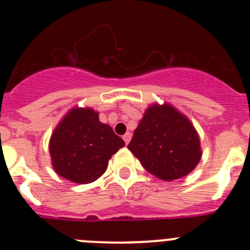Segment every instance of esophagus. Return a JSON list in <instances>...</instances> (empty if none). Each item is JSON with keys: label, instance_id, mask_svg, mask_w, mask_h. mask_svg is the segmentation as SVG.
<instances>
[{"label": "esophagus", "instance_id": "34e87169", "mask_svg": "<svg viewBox=\"0 0 250 250\" xmlns=\"http://www.w3.org/2000/svg\"><path fill=\"white\" fill-rule=\"evenodd\" d=\"M123 139H124V141H125V144L126 145L129 144L130 140H131V132H126V134L123 136Z\"/></svg>", "mask_w": 250, "mask_h": 250}]
</instances>
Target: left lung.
Returning <instances> with one entry per match:
<instances>
[{
    "mask_svg": "<svg viewBox=\"0 0 250 250\" xmlns=\"http://www.w3.org/2000/svg\"><path fill=\"white\" fill-rule=\"evenodd\" d=\"M127 149L150 174L165 182L190 174L203 154L191 121L167 103L147 106Z\"/></svg>",
    "mask_w": 250,
    "mask_h": 250,
    "instance_id": "left-lung-1",
    "label": "left lung"
}]
</instances>
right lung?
<instances>
[{
    "label": "right lung",
    "instance_id": "add662e5",
    "mask_svg": "<svg viewBox=\"0 0 250 250\" xmlns=\"http://www.w3.org/2000/svg\"><path fill=\"white\" fill-rule=\"evenodd\" d=\"M125 145L110 125L99 120L92 107L68 110L50 138L51 164L60 176L89 184L106 171L109 160Z\"/></svg>",
    "mask_w": 250,
    "mask_h": 250
}]
</instances>
